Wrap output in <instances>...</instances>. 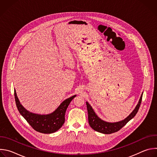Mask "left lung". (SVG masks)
I'll use <instances>...</instances> for the list:
<instances>
[{"label":"left lung","instance_id":"obj_1","mask_svg":"<svg viewBox=\"0 0 157 157\" xmlns=\"http://www.w3.org/2000/svg\"><path fill=\"white\" fill-rule=\"evenodd\" d=\"M142 95H143V93L142 94L140 98L139 99V103L137 104L135 109L132 112V113L127 117H126L123 121L117 122H114V123L107 122L101 119L96 114L95 112L94 111L91 105L89 104L87 102H86L87 113H88V121H89V125H90L91 127L94 130L104 134H110V133H114L119 131L129 121H130L132 119H133L134 117H135V116L137 113L142 102Z\"/></svg>","mask_w":157,"mask_h":157}]
</instances>
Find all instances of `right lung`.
Wrapping results in <instances>:
<instances>
[{
    "mask_svg": "<svg viewBox=\"0 0 157 157\" xmlns=\"http://www.w3.org/2000/svg\"><path fill=\"white\" fill-rule=\"evenodd\" d=\"M15 100L20 114L23 116L32 127L36 131L43 133H52L58 130L64 123V115L71 101L76 96L74 95L65 99L52 113L41 115L32 113L22 105L14 90Z\"/></svg>",
    "mask_w": 157,
    "mask_h": 157,
    "instance_id": "1",
    "label": "right lung"
}]
</instances>
